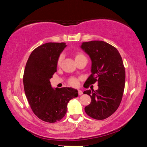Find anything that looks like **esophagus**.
I'll return each mask as SVG.
<instances>
[{
  "instance_id": "34e87169",
  "label": "esophagus",
  "mask_w": 147,
  "mask_h": 147,
  "mask_svg": "<svg viewBox=\"0 0 147 147\" xmlns=\"http://www.w3.org/2000/svg\"><path fill=\"white\" fill-rule=\"evenodd\" d=\"M78 94H79V95H82V94H83V92L81 90H78Z\"/></svg>"
}]
</instances>
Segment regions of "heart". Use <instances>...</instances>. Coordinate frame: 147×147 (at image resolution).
<instances>
[{"instance_id": "heart-1", "label": "heart", "mask_w": 147, "mask_h": 147, "mask_svg": "<svg viewBox=\"0 0 147 147\" xmlns=\"http://www.w3.org/2000/svg\"><path fill=\"white\" fill-rule=\"evenodd\" d=\"M74 58H75V60L77 61V60H78V59H81V58H86V56H84L83 54H82L80 53H77L75 54ZM63 56L62 55V54H61V55L58 57V61H57V65H58V66L60 65H61V61H62V60H63ZM68 83H69V85H71V86L76 87V86H78V80L76 78H71L69 80Z\"/></svg>"}]
</instances>
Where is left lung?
Returning a JSON list of instances; mask_svg holds the SVG:
<instances>
[{"mask_svg": "<svg viewBox=\"0 0 147 147\" xmlns=\"http://www.w3.org/2000/svg\"><path fill=\"white\" fill-rule=\"evenodd\" d=\"M81 48L90 57L91 74L84 86L97 82V90H86L91 98L85 107L88 115L97 120L109 117L115 112L123 98L125 85V69L123 59L115 47L102 41L84 42Z\"/></svg>", "mask_w": 147, "mask_h": 147, "instance_id": "left-lung-1", "label": "left lung"}]
</instances>
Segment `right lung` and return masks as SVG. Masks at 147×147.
<instances>
[{
	"label": "right lung",
	"mask_w": 147,
	"mask_h": 147,
	"mask_svg": "<svg viewBox=\"0 0 147 147\" xmlns=\"http://www.w3.org/2000/svg\"><path fill=\"white\" fill-rule=\"evenodd\" d=\"M65 43H47L32 52L23 75L24 92L34 113L47 123H56L65 115L67 104L77 97L78 91L72 88L54 89L50 79L57 71V61Z\"/></svg>",
	"instance_id": "right-lung-1"
}]
</instances>
